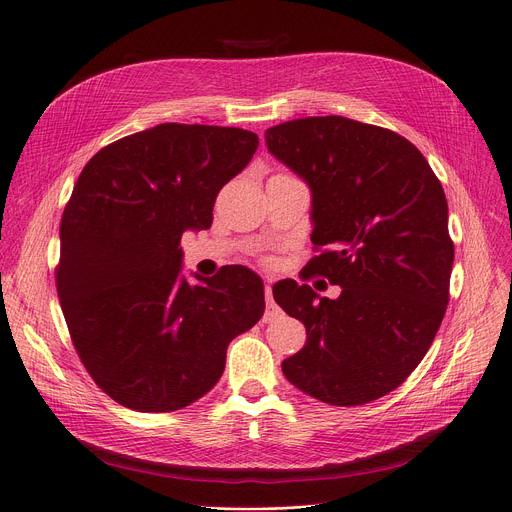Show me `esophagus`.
Returning <instances> with one entry per match:
<instances>
[{"mask_svg":"<svg viewBox=\"0 0 512 512\" xmlns=\"http://www.w3.org/2000/svg\"><path fill=\"white\" fill-rule=\"evenodd\" d=\"M265 303H268V311H265L263 320H265V322H272V320L280 314V309H278L276 303H274V295H272V288H270V286H265Z\"/></svg>","mask_w":512,"mask_h":512,"instance_id":"34e87169","label":"esophagus"}]
</instances>
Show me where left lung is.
Masks as SVG:
<instances>
[{
    "mask_svg": "<svg viewBox=\"0 0 512 512\" xmlns=\"http://www.w3.org/2000/svg\"><path fill=\"white\" fill-rule=\"evenodd\" d=\"M270 152L311 190V274L339 299L282 280L274 299L305 324L288 381L332 406H362L402 385L425 358L450 301L448 201L420 150L347 117H305L265 131Z\"/></svg>",
    "mask_w": 512,
    "mask_h": 512,
    "instance_id": "obj_1",
    "label": "left lung"
}]
</instances>
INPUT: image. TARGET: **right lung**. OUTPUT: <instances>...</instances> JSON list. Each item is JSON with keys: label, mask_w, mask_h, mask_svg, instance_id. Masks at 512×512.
I'll return each mask as SVG.
<instances>
[{"label": "right lung", "mask_w": 512, "mask_h": 512, "mask_svg": "<svg viewBox=\"0 0 512 512\" xmlns=\"http://www.w3.org/2000/svg\"><path fill=\"white\" fill-rule=\"evenodd\" d=\"M253 131L161 123L98 150L60 221L56 288L85 370L117 404L182 410L215 387L234 337L263 316V282L226 265L190 284L182 236L207 230L249 165Z\"/></svg>", "instance_id": "add662e5"}]
</instances>
